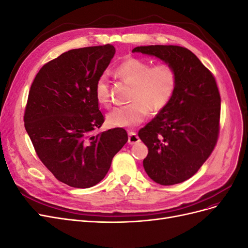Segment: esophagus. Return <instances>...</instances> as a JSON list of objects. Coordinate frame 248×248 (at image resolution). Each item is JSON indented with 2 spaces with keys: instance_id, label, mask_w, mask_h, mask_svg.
<instances>
[{
  "instance_id": "1",
  "label": "esophagus",
  "mask_w": 248,
  "mask_h": 248,
  "mask_svg": "<svg viewBox=\"0 0 248 248\" xmlns=\"http://www.w3.org/2000/svg\"><path fill=\"white\" fill-rule=\"evenodd\" d=\"M140 138L138 134L136 132H132V131H129L128 132V144L129 145H134V144H138V142L140 141Z\"/></svg>"
}]
</instances>
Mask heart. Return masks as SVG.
<instances>
[{
  "mask_svg": "<svg viewBox=\"0 0 248 248\" xmlns=\"http://www.w3.org/2000/svg\"><path fill=\"white\" fill-rule=\"evenodd\" d=\"M117 76L131 86L128 107L115 108L107 121L114 127H134L144 121L147 114L157 115L168 107L175 94L178 77L169 64L152 66L137 58H128L116 69ZM95 97L102 106L109 103V87L106 76L96 81Z\"/></svg>",
  "mask_w": 248,
  "mask_h": 248,
  "instance_id": "heart-1",
  "label": "heart"
}]
</instances>
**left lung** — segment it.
I'll use <instances>...</instances> for the list:
<instances>
[{
	"mask_svg": "<svg viewBox=\"0 0 248 248\" xmlns=\"http://www.w3.org/2000/svg\"><path fill=\"white\" fill-rule=\"evenodd\" d=\"M132 52L159 58L176 70L171 100L139 137L149 150L142 161L148 176L160 185L182 183L200 170L218 140L220 94L215 78L182 46H138Z\"/></svg>",
	"mask_w": 248,
	"mask_h": 248,
	"instance_id": "1",
	"label": "left lung"
}]
</instances>
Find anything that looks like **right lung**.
I'll return each instance as SVG.
<instances>
[{
  "label": "right lung",
  "mask_w": 248,
  "mask_h": 248,
  "mask_svg": "<svg viewBox=\"0 0 248 248\" xmlns=\"http://www.w3.org/2000/svg\"><path fill=\"white\" fill-rule=\"evenodd\" d=\"M115 52L111 44L66 51L42 66L30 89L24 121L36 154L76 188L99 183L128 140L120 127L94 132L104 122L95 85Z\"/></svg>",
  "instance_id": "1"
}]
</instances>
